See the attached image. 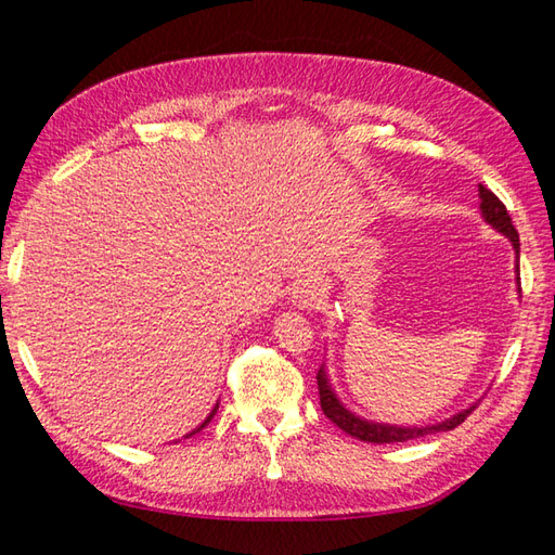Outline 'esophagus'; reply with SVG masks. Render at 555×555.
Masks as SVG:
<instances>
[{
	"instance_id": "1",
	"label": "esophagus",
	"mask_w": 555,
	"mask_h": 555,
	"mask_svg": "<svg viewBox=\"0 0 555 555\" xmlns=\"http://www.w3.org/2000/svg\"><path fill=\"white\" fill-rule=\"evenodd\" d=\"M320 300H322V286L317 284V281L308 279L293 288V302H296L298 308H314Z\"/></svg>"
}]
</instances>
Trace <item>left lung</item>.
<instances>
[{"instance_id":"obj_1","label":"left lung","mask_w":555,"mask_h":555,"mask_svg":"<svg viewBox=\"0 0 555 555\" xmlns=\"http://www.w3.org/2000/svg\"><path fill=\"white\" fill-rule=\"evenodd\" d=\"M479 209L481 217L489 223L491 229H496L499 233H503L505 238L511 241L513 250H515V284H517V293H520V235H517L508 209L501 203V199L493 195L489 188H485L479 183ZM317 386H320V403L324 415L332 420L338 429H344L346 434H350L352 439L367 441V443H398V441H410V439H420V436L427 434H436V431H451L455 429L457 424H463L467 420L469 412L477 408V403H473L465 410L455 412L443 422L436 424H427V427H400V424H386V422H374V420H364L356 412H350L340 398L336 396V391L332 388V382H328L326 374V364H322L320 372H317Z\"/></svg>"}]
</instances>
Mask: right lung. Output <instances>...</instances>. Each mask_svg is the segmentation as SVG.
<instances>
[{"mask_svg":"<svg viewBox=\"0 0 555 555\" xmlns=\"http://www.w3.org/2000/svg\"><path fill=\"white\" fill-rule=\"evenodd\" d=\"M217 410H219V403H217V405H215V410H211V412H209V415H207V420H205V422H203V424H199V427H195V429H193V431H191V434H185V439H188V436H193V434H197V431H199V429H205V427H207V424H209V422H211V417H215V415H217Z\"/></svg>","mask_w":555,"mask_h":555,"instance_id":"add662e5","label":"right lung"}]
</instances>
